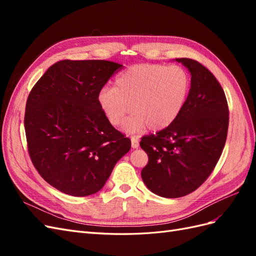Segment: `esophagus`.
Here are the masks:
<instances>
[{"label":"esophagus","instance_id":"obj_1","mask_svg":"<svg viewBox=\"0 0 256 256\" xmlns=\"http://www.w3.org/2000/svg\"><path fill=\"white\" fill-rule=\"evenodd\" d=\"M138 140L136 138H134V136H131V146H132V148H138Z\"/></svg>","mask_w":256,"mask_h":256}]
</instances>
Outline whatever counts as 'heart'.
<instances>
[{
  "label": "heart",
  "mask_w": 256,
  "mask_h": 256,
  "mask_svg": "<svg viewBox=\"0 0 256 256\" xmlns=\"http://www.w3.org/2000/svg\"><path fill=\"white\" fill-rule=\"evenodd\" d=\"M190 85V76L180 66L138 64L122 72L115 86L100 90L97 100L113 126L122 125L132 109L134 113L126 122L127 130L138 131L147 126L158 131L180 116Z\"/></svg>",
  "instance_id": "1"
}]
</instances>
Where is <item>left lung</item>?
Here are the masks:
<instances>
[{
	"mask_svg": "<svg viewBox=\"0 0 256 256\" xmlns=\"http://www.w3.org/2000/svg\"><path fill=\"white\" fill-rule=\"evenodd\" d=\"M191 72V88L173 124L141 138L148 156L142 168L146 187L162 198L196 191L219 161L228 129V106L216 76L198 60L177 58Z\"/></svg>",
	"mask_w": 256,
	"mask_h": 256,
	"instance_id": "left-lung-1",
	"label": "left lung"
}]
</instances>
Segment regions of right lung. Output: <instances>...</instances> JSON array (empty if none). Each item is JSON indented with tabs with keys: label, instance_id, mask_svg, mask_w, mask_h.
<instances>
[{
	"label": "right lung",
	"instance_id": "obj_1",
	"mask_svg": "<svg viewBox=\"0 0 256 256\" xmlns=\"http://www.w3.org/2000/svg\"><path fill=\"white\" fill-rule=\"evenodd\" d=\"M122 68L102 60H60L30 92L24 114L30 158L60 192L94 194L130 150V138L111 125L97 100Z\"/></svg>",
	"mask_w": 256,
	"mask_h": 256
}]
</instances>
